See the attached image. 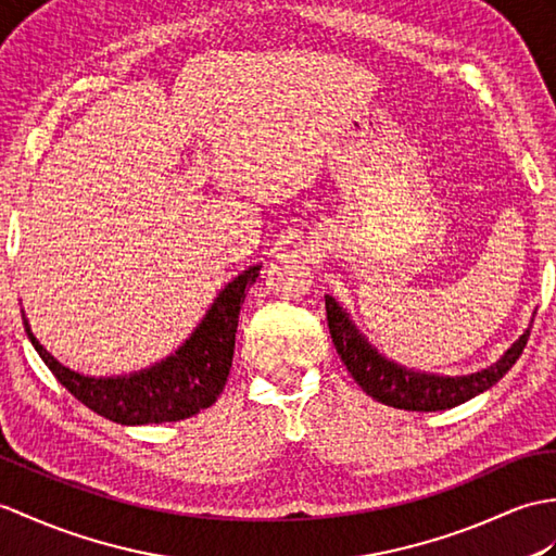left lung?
I'll use <instances>...</instances> for the list:
<instances>
[{
    "mask_svg": "<svg viewBox=\"0 0 556 556\" xmlns=\"http://www.w3.org/2000/svg\"><path fill=\"white\" fill-rule=\"evenodd\" d=\"M325 305L331 341L337 345V353L341 355L348 371L353 374L359 389L383 405L409 412L450 409L488 391L521 357L528 337H531V329H526L519 341L511 343L509 351L495 365L481 371L467 374V377H438V374L405 369L391 363V359H386L359 333L353 319L348 317L345 309L331 295H325Z\"/></svg>",
    "mask_w": 556,
    "mask_h": 556,
    "instance_id": "8db88e82",
    "label": "left lung"
}]
</instances>
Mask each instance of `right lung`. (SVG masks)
Wrapping results in <instances>:
<instances>
[{
    "label": "right lung",
    "mask_w": 556,
    "mask_h": 556,
    "mask_svg": "<svg viewBox=\"0 0 556 556\" xmlns=\"http://www.w3.org/2000/svg\"><path fill=\"white\" fill-rule=\"evenodd\" d=\"M257 273H261V265H253L231 279L219 291L197 331L170 357L161 359L149 369L125 374V377L94 379L63 367L33 337L25 315L23 325L35 351L40 353L59 383L66 386L71 395L97 415L125 426L179 421L211 407L217 395L223 393L231 369V357H235L241 305Z\"/></svg>",
    "instance_id": "obj_1"
}]
</instances>
